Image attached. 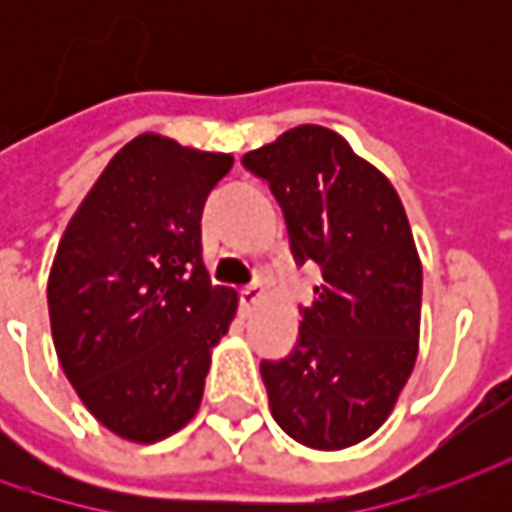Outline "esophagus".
I'll list each match as a JSON object with an SVG mask.
<instances>
[{"mask_svg": "<svg viewBox=\"0 0 512 512\" xmlns=\"http://www.w3.org/2000/svg\"><path fill=\"white\" fill-rule=\"evenodd\" d=\"M262 299H265V290H262V285L242 287V293H239V305H242V313H250L253 307L262 302Z\"/></svg>", "mask_w": 512, "mask_h": 512, "instance_id": "obj_1", "label": "esophagus"}]
</instances>
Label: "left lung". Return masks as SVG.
Segmentation results:
<instances>
[{"instance_id": "8db88e82", "label": "left lung", "mask_w": 512, "mask_h": 512, "mask_svg": "<svg viewBox=\"0 0 512 512\" xmlns=\"http://www.w3.org/2000/svg\"><path fill=\"white\" fill-rule=\"evenodd\" d=\"M285 213L296 265L322 285L299 342L262 362L270 413L290 439L342 450L390 416L419 353L422 262L402 199L339 133L299 125L242 159Z\"/></svg>"}]
</instances>
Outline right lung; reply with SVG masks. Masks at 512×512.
Segmentation results:
<instances>
[{
  "label": "right lung",
  "mask_w": 512,
  "mask_h": 512,
  "mask_svg": "<svg viewBox=\"0 0 512 512\" xmlns=\"http://www.w3.org/2000/svg\"><path fill=\"white\" fill-rule=\"evenodd\" d=\"M233 156L145 133L73 213L48 279L59 364L96 422L153 444L199 410L236 290L210 285L202 210Z\"/></svg>",
  "instance_id": "add662e5"
}]
</instances>
